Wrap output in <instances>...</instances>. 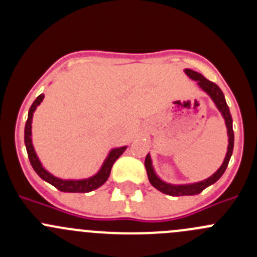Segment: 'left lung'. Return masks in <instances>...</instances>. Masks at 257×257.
Wrapping results in <instances>:
<instances>
[{
    "instance_id": "1",
    "label": "left lung",
    "mask_w": 257,
    "mask_h": 257,
    "mask_svg": "<svg viewBox=\"0 0 257 257\" xmlns=\"http://www.w3.org/2000/svg\"><path fill=\"white\" fill-rule=\"evenodd\" d=\"M186 74H188L189 78L193 80H196L198 82V85L206 92L210 95V98L212 99V102L215 103L217 109L220 110V113L222 114L225 119V124H226L227 128V137H229V145H227V152L226 155H225L224 163L221 164V167L217 169L216 173L211 175V177L205 179L203 181H199V183L194 184H183V185H174V184H169L163 181L162 179L158 177L154 172V168H153L152 159H150V155L148 154L147 158H145V169H147L148 178H149L150 184L154 186L155 189H158L162 193L167 194V195L172 196H183V195H196V194H200L204 189H206L208 186L212 185L214 183H216L221 175L224 174L225 170H226L227 164L230 162V158L232 155V149H234V131H232V118L231 114H230L229 107L226 104V100H225L224 93L221 92V89L219 88V85H216L215 83L210 82L209 79H206L203 74L198 73L195 71H191V69L186 68L185 71Z\"/></svg>"
}]
</instances>
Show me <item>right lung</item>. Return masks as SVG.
Instances as JSON below:
<instances>
[{
  "label": "right lung",
  "instance_id": "right-lung-1",
  "mask_svg": "<svg viewBox=\"0 0 257 257\" xmlns=\"http://www.w3.org/2000/svg\"><path fill=\"white\" fill-rule=\"evenodd\" d=\"M45 95L40 94L36 98L35 102L31 105L30 110H28V118L26 121L25 126V145L26 149H27L28 159H30L31 165L35 169V172L40 175L41 178L45 181L53 185L54 188H57L58 190L64 191V193H88V191H92L98 189L99 186H102L105 181L108 180L110 174V170H112L113 164L115 163V160L120 157L124 153V150L126 149V147H120V148H114L109 152L108 157L105 158L104 163H103L102 168L99 169V172L97 173L93 177L88 179H80V180H63V179H59L54 175H52L51 173L47 172L45 168L41 164L40 159H38L37 154L35 152V148L32 144V118L33 113H35L36 108L41 104V102L43 100Z\"/></svg>",
  "mask_w": 257,
  "mask_h": 257
}]
</instances>
